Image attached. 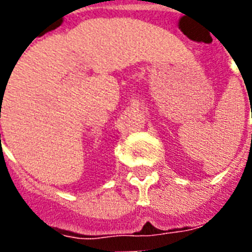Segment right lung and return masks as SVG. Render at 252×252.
<instances>
[{"mask_svg": "<svg viewBox=\"0 0 252 252\" xmlns=\"http://www.w3.org/2000/svg\"><path fill=\"white\" fill-rule=\"evenodd\" d=\"M0 139H1V135H0Z\"/></svg>", "mask_w": 252, "mask_h": 252, "instance_id": "add662e5", "label": "right lung"}]
</instances>
